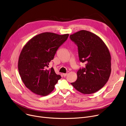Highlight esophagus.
Returning <instances> with one entry per match:
<instances>
[{
	"instance_id": "1",
	"label": "esophagus",
	"mask_w": 126,
	"mask_h": 126,
	"mask_svg": "<svg viewBox=\"0 0 126 126\" xmlns=\"http://www.w3.org/2000/svg\"><path fill=\"white\" fill-rule=\"evenodd\" d=\"M63 75L64 77H65L67 75V73H66V74H63Z\"/></svg>"
}]
</instances>
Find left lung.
Wrapping results in <instances>:
<instances>
[{
  "label": "left lung",
  "mask_w": 126,
  "mask_h": 126,
  "mask_svg": "<svg viewBox=\"0 0 126 126\" xmlns=\"http://www.w3.org/2000/svg\"><path fill=\"white\" fill-rule=\"evenodd\" d=\"M78 46L79 60L85 67L77 71V80L71 84L84 94H94L108 81L111 74V56L102 40L89 31L82 30L70 35Z\"/></svg>",
  "instance_id": "8db88e82"
}]
</instances>
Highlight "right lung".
<instances>
[{"mask_svg": "<svg viewBox=\"0 0 126 126\" xmlns=\"http://www.w3.org/2000/svg\"><path fill=\"white\" fill-rule=\"evenodd\" d=\"M68 36L41 33L32 38L23 47L18 60L19 75L25 86L35 94L48 95L61 78L53 67L47 68L58 49Z\"/></svg>", "mask_w": 126, "mask_h": 126, "instance_id": "obj_1", "label": "right lung"}]
</instances>
